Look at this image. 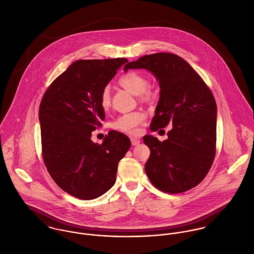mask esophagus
Here are the masks:
<instances>
[{"mask_svg": "<svg viewBox=\"0 0 254 254\" xmlns=\"http://www.w3.org/2000/svg\"><path fill=\"white\" fill-rule=\"evenodd\" d=\"M131 143L133 145H138L141 143V141L138 138H131Z\"/></svg>", "mask_w": 254, "mask_h": 254, "instance_id": "obj_1", "label": "esophagus"}]
</instances>
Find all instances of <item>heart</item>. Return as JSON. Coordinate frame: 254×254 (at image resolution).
<instances>
[{
	"mask_svg": "<svg viewBox=\"0 0 254 254\" xmlns=\"http://www.w3.org/2000/svg\"><path fill=\"white\" fill-rule=\"evenodd\" d=\"M119 84L135 96H140L145 101H150L154 98V93L148 87V81L144 74L138 71H129L119 78ZM100 104L102 108L107 109L110 106V91L109 87H105L100 96ZM146 115L143 111H134L119 116L113 123L112 128L120 132L136 135L139 133V126L145 122Z\"/></svg>",
	"mask_w": 254,
	"mask_h": 254,
	"instance_id": "obj_1",
	"label": "heart"
}]
</instances>
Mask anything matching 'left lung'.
Returning <instances> with one entry per match:
<instances>
[{"mask_svg":"<svg viewBox=\"0 0 254 254\" xmlns=\"http://www.w3.org/2000/svg\"><path fill=\"white\" fill-rule=\"evenodd\" d=\"M140 68L152 73L160 88L150 130L173 126L163 142L144 137L150 149L145 173L162 191L189 190L204 179L215 157L216 102L202 78L179 56L146 55L125 64L124 71Z\"/></svg>","mask_w":254,"mask_h":254,"instance_id":"8db88e82","label":"left lung"}]
</instances>
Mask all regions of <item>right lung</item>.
<instances>
[{
    "instance_id": "1",
    "label": "right lung",
    "mask_w": 254,
    "mask_h": 254,
    "mask_svg": "<svg viewBox=\"0 0 254 254\" xmlns=\"http://www.w3.org/2000/svg\"><path fill=\"white\" fill-rule=\"evenodd\" d=\"M126 63L124 58L76 61L51 84L41 101L45 165L57 185L77 198L94 199L111 189L118 162L131 146L126 135L114 130L102 145L91 140L106 117L101 93Z\"/></svg>"
}]
</instances>
